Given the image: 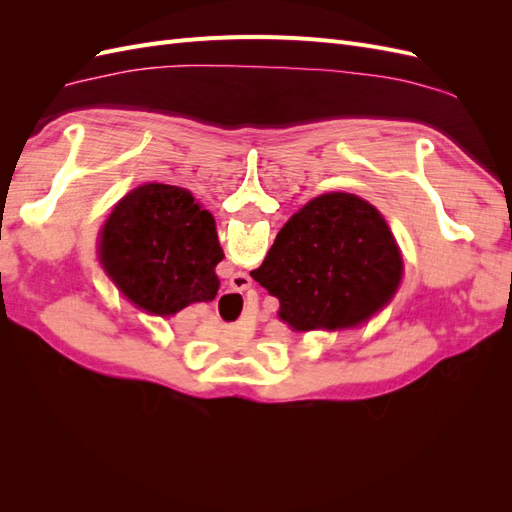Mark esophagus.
Listing matches in <instances>:
<instances>
[{
  "mask_svg": "<svg viewBox=\"0 0 512 512\" xmlns=\"http://www.w3.org/2000/svg\"><path fill=\"white\" fill-rule=\"evenodd\" d=\"M235 282L239 284V288H250L252 280L245 273H235Z\"/></svg>",
  "mask_w": 512,
  "mask_h": 512,
  "instance_id": "1",
  "label": "esophagus"
}]
</instances>
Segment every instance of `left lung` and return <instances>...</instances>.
<instances>
[{
	"label": "left lung",
	"instance_id": "left-lung-1",
	"mask_svg": "<svg viewBox=\"0 0 512 512\" xmlns=\"http://www.w3.org/2000/svg\"><path fill=\"white\" fill-rule=\"evenodd\" d=\"M404 262L382 215L354 194H322L277 232L254 280L294 331L344 329L391 301Z\"/></svg>",
	"mask_w": 512,
	"mask_h": 512
}]
</instances>
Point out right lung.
<instances>
[{
    "label": "right lung",
    "mask_w": 512,
    "mask_h": 512,
    "mask_svg": "<svg viewBox=\"0 0 512 512\" xmlns=\"http://www.w3.org/2000/svg\"><path fill=\"white\" fill-rule=\"evenodd\" d=\"M224 252L211 213L175 185L147 183L119 200L102 228L100 260L145 312L173 316L215 299Z\"/></svg>",
    "instance_id": "add662e5"
}]
</instances>
